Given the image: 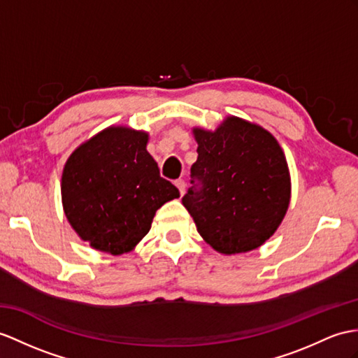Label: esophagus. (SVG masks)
Listing matches in <instances>:
<instances>
[{
    "label": "esophagus",
    "mask_w": 358,
    "mask_h": 358,
    "mask_svg": "<svg viewBox=\"0 0 358 358\" xmlns=\"http://www.w3.org/2000/svg\"><path fill=\"white\" fill-rule=\"evenodd\" d=\"M174 185H176L180 191V194L185 193V180L184 179H178L176 182H174Z\"/></svg>",
    "instance_id": "1"
}]
</instances>
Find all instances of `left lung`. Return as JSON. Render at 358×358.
Here are the masks:
<instances>
[{
  "mask_svg": "<svg viewBox=\"0 0 358 358\" xmlns=\"http://www.w3.org/2000/svg\"><path fill=\"white\" fill-rule=\"evenodd\" d=\"M197 161L182 203L209 246L226 255L257 249L290 202L284 152L263 127L229 117L215 132L194 129Z\"/></svg>",
  "mask_w": 358,
  "mask_h": 358,
  "instance_id": "1",
  "label": "left lung"
}]
</instances>
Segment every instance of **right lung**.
I'll return each instance as SVG.
<instances>
[{
	"instance_id": "add662e5",
	"label": "right lung",
	"mask_w": 358,
	"mask_h": 358,
	"mask_svg": "<svg viewBox=\"0 0 358 358\" xmlns=\"http://www.w3.org/2000/svg\"><path fill=\"white\" fill-rule=\"evenodd\" d=\"M147 134L109 127L69 156L62 174V202L80 238L121 255L150 231L156 209L179 197L145 150Z\"/></svg>"
}]
</instances>
